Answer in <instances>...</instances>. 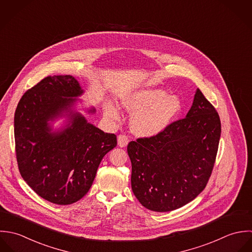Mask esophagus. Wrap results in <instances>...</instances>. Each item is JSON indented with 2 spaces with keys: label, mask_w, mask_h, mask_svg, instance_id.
I'll return each mask as SVG.
<instances>
[{
  "label": "esophagus",
  "mask_w": 252,
  "mask_h": 252,
  "mask_svg": "<svg viewBox=\"0 0 252 252\" xmlns=\"http://www.w3.org/2000/svg\"><path fill=\"white\" fill-rule=\"evenodd\" d=\"M128 143V137L126 134L118 135V144L120 147H126Z\"/></svg>",
  "instance_id": "esophagus-1"
}]
</instances>
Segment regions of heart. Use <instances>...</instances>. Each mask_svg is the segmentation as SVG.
Masks as SVG:
<instances>
[{
	"label": "heart",
	"instance_id": "1",
	"mask_svg": "<svg viewBox=\"0 0 252 252\" xmlns=\"http://www.w3.org/2000/svg\"><path fill=\"white\" fill-rule=\"evenodd\" d=\"M124 105L135 112L132 117L133 129L141 135H154L165 129L182 110V102L175 95H169L162 90L146 89L129 94ZM106 113L113 119L118 112L108 106Z\"/></svg>",
	"mask_w": 252,
	"mask_h": 252
}]
</instances>
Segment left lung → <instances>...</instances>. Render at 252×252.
Instances as JSON below:
<instances>
[{
    "label": "left lung",
    "mask_w": 252,
    "mask_h": 252,
    "mask_svg": "<svg viewBox=\"0 0 252 252\" xmlns=\"http://www.w3.org/2000/svg\"><path fill=\"white\" fill-rule=\"evenodd\" d=\"M220 135L219 115L198 90L185 118L156 135L128 143L136 199L157 212L171 211L193 201L211 175Z\"/></svg>",
    "instance_id": "left-lung-1"
}]
</instances>
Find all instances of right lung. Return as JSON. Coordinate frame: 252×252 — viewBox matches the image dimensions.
Here are the masks:
<instances>
[{
    "label": "right lung",
    "instance_id": "add662e5",
    "mask_svg": "<svg viewBox=\"0 0 252 252\" xmlns=\"http://www.w3.org/2000/svg\"><path fill=\"white\" fill-rule=\"evenodd\" d=\"M82 93L73 76H48L22 95L14 114L19 172L36 194L60 205L89 192L101 159L117 146L114 133L102 131L78 113L72 115L71 126L51 133L48 121Z\"/></svg>",
    "mask_w": 252,
    "mask_h": 252
}]
</instances>
